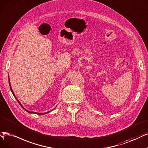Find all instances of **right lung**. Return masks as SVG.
<instances>
[{
    "instance_id": "1",
    "label": "right lung",
    "mask_w": 148,
    "mask_h": 148,
    "mask_svg": "<svg viewBox=\"0 0 148 148\" xmlns=\"http://www.w3.org/2000/svg\"><path fill=\"white\" fill-rule=\"evenodd\" d=\"M9 85H10V90H11V91H12V93H13V96H14V97L16 98V100H17V101L18 102V103H19V105L21 106V107H23V109H24V110L26 111V112H27L28 113H36V114H40V115H42V114H46V113H49V112H50L51 111H49V112H46V113H36V112H30V111H28L27 110H26V109H25L24 107H23V106L21 105V103H20V102L17 99V98L16 97V96H15V95H14V92H13V90H12V86H11V85H10V79H9ZM52 111V110H51Z\"/></svg>"
}]
</instances>
